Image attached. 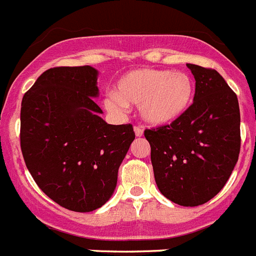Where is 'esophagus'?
<instances>
[{"mask_svg": "<svg viewBox=\"0 0 256 256\" xmlns=\"http://www.w3.org/2000/svg\"><path fill=\"white\" fill-rule=\"evenodd\" d=\"M134 131H135V135H136L138 138L142 136V134H144V131H142V128H139V126H135V128H134Z\"/></svg>", "mask_w": 256, "mask_h": 256, "instance_id": "1", "label": "esophagus"}]
</instances>
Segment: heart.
Segmentation results:
<instances>
[{"label":"heart","mask_w":256,"mask_h":256,"mask_svg":"<svg viewBox=\"0 0 256 256\" xmlns=\"http://www.w3.org/2000/svg\"><path fill=\"white\" fill-rule=\"evenodd\" d=\"M194 79L188 72L162 68H135L120 78L114 96L106 100L111 110L139 106V114L152 126H167L182 118L194 104Z\"/></svg>","instance_id":"heart-1"}]
</instances>
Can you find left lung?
Returning a JSON list of instances; mask_svg holds the SVG:
<instances>
[{
    "label": "left lung",
    "instance_id": "obj_1",
    "mask_svg": "<svg viewBox=\"0 0 256 256\" xmlns=\"http://www.w3.org/2000/svg\"><path fill=\"white\" fill-rule=\"evenodd\" d=\"M195 78L190 111L172 125L146 128L154 178L167 199L196 206L220 192L240 154V108L213 68L186 64Z\"/></svg>",
    "mask_w": 256,
    "mask_h": 256
}]
</instances>
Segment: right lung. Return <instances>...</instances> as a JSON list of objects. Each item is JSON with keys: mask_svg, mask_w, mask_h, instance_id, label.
Returning a JSON list of instances; mask_svg holds the SVG:
<instances>
[{"mask_svg": "<svg viewBox=\"0 0 256 256\" xmlns=\"http://www.w3.org/2000/svg\"><path fill=\"white\" fill-rule=\"evenodd\" d=\"M92 66L44 71L22 96L20 145L39 188L61 206L93 212L112 196L132 125H110L94 102Z\"/></svg>", "mask_w": 256, "mask_h": 256, "instance_id": "obj_1", "label": "right lung"}]
</instances>
